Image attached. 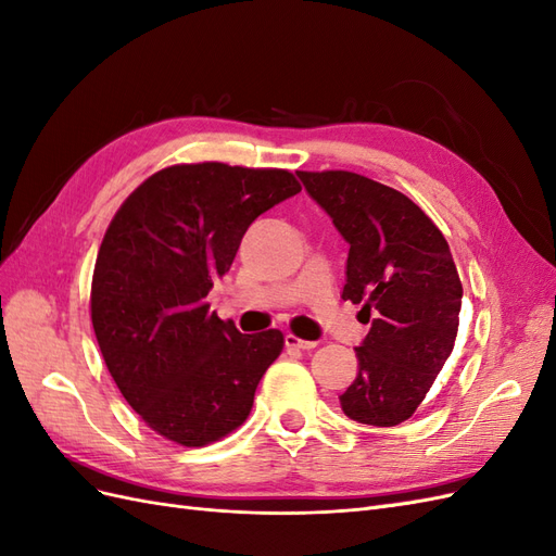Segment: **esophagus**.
Returning a JSON list of instances; mask_svg holds the SVG:
<instances>
[{
	"label": "esophagus",
	"mask_w": 556,
	"mask_h": 556,
	"mask_svg": "<svg viewBox=\"0 0 556 556\" xmlns=\"http://www.w3.org/2000/svg\"><path fill=\"white\" fill-rule=\"evenodd\" d=\"M285 345L294 348V350H313L317 343L315 341H304V339H299V336H294V333H288V336H285Z\"/></svg>",
	"instance_id": "obj_1"
}]
</instances>
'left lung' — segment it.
Segmentation results:
<instances>
[{
    "label": "left lung",
    "mask_w": 556,
    "mask_h": 556,
    "mask_svg": "<svg viewBox=\"0 0 556 556\" xmlns=\"http://www.w3.org/2000/svg\"><path fill=\"white\" fill-rule=\"evenodd\" d=\"M296 174L350 245L343 299L371 319L341 408L355 422L396 427L425 401L457 339L464 290L450 245L394 188L352 172Z\"/></svg>",
    "instance_id": "8db88e82"
}]
</instances>
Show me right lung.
I'll use <instances>...</instances> for the list:
<instances>
[{"label": "right lung", "mask_w": 556, "mask_h": 556, "mask_svg": "<svg viewBox=\"0 0 556 556\" xmlns=\"http://www.w3.org/2000/svg\"><path fill=\"white\" fill-rule=\"evenodd\" d=\"M296 192L288 169L174 164L113 215L94 262L92 327L117 390L166 441L204 447L248 419L282 331L241 333L206 296L245 229Z\"/></svg>", "instance_id": "add662e5"}]
</instances>
